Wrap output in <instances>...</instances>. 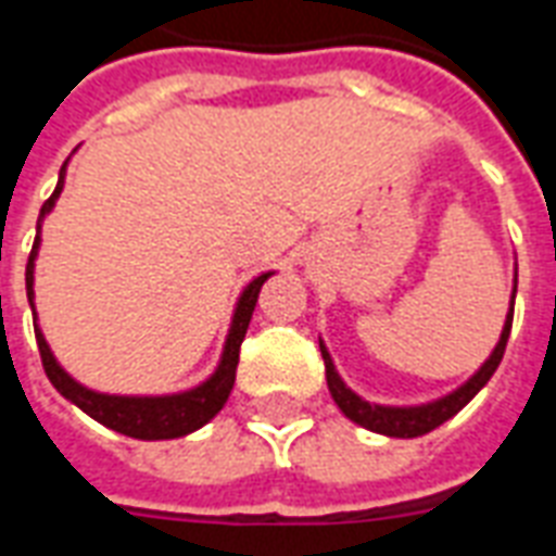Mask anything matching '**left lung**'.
I'll return each mask as SVG.
<instances>
[{
  "label": "left lung",
  "instance_id": "obj_1",
  "mask_svg": "<svg viewBox=\"0 0 556 556\" xmlns=\"http://www.w3.org/2000/svg\"><path fill=\"white\" fill-rule=\"evenodd\" d=\"M513 306H515V294H513ZM509 330H513V309H509V315H506V325H503L497 349L491 351V357L482 363V369H479L467 384H462L455 393H450V396L438 399V402H429V405H417V408H384V405H372V402H366V399H361L357 393H351L349 387H345V381H342L337 369H333V361H330L327 349L321 345L330 396H333V402L339 405V410H342L349 419H354L357 426H363V429L378 431V434H390V438H419V434H429L431 429H438L441 422L455 417V414L465 408L470 399L477 396L482 387L489 384V378L494 375V369H497L503 361V351H506Z\"/></svg>",
  "mask_w": 556,
  "mask_h": 556
}]
</instances>
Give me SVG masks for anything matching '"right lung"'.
<instances>
[{
    "label": "right lung",
    "instance_id": "obj_1",
    "mask_svg": "<svg viewBox=\"0 0 556 556\" xmlns=\"http://www.w3.org/2000/svg\"><path fill=\"white\" fill-rule=\"evenodd\" d=\"M62 184H65V166L59 172V184H55L53 195L43 202L41 217H38V231H41L43 214L55 205V199L62 193ZM38 235H35V243H31L29 265H26V294H29L31 303V270H35V255H38ZM270 274H262L255 277L247 289H243L241 301H238V309H235V318H231L229 339H226V349H223V361H219L217 372L207 378L205 384H199L195 390H187V393H175V396H106V393H94V390H86L83 384H77L71 375L55 363L53 351L47 345L43 333L35 327V339H38V351H41L43 372L50 378V384L62 393L65 399H71L77 408H83L91 419L103 422L106 429L122 431L127 438H139V441H166V438H181V434H190V431L202 429L207 419H214L219 414V408L226 405L231 387H235V372H238V354H241V342L247 337V327H250V318H253L255 301H258V291L265 286V279Z\"/></svg>",
    "mask_w": 556,
    "mask_h": 556
}]
</instances>
